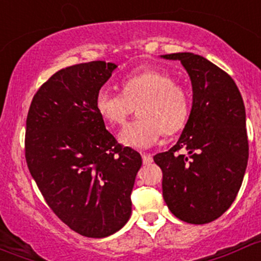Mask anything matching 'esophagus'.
I'll use <instances>...</instances> for the list:
<instances>
[{
    "instance_id": "34e87169",
    "label": "esophagus",
    "mask_w": 261,
    "mask_h": 261,
    "mask_svg": "<svg viewBox=\"0 0 261 261\" xmlns=\"http://www.w3.org/2000/svg\"><path fill=\"white\" fill-rule=\"evenodd\" d=\"M142 160H143L144 165H149V164H152V161H153V159H152V154H149V153H142Z\"/></svg>"
}]
</instances>
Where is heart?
<instances>
[{"mask_svg": "<svg viewBox=\"0 0 261 261\" xmlns=\"http://www.w3.org/2000/svg\"><path fill=\"white\" fill-rule=\"evenodd\" d=\"M138 107L139 119L125 125L119 141L133 148L153 146L162 133L172 134L187 123L190 100L187 90L161 69H144L123 79L122 94L101 87L95 96V109L109 125L124 124Z\"/></svg>", "mask_w": 261, "mask_h": 261, "instance_id": "heart-1", "label": "heart"}]
</instances>
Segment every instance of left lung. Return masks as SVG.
Returning a JSON list of instances; mask_svg holds the SVG:
<instances>
[{
	"instance_id": "1",
	"label": "left lung",
	"mask_w": 261,
	"mask_h": 261,
	"mask_svg": "<svg viewBox=\"0 0 261 261\" xmlns=\"http://www.w3.org/2000/svg\"><path fill=\"white\" fill-rule=\"evenodd\" d=\"M192 81L189 119L179 141L153 156L162 170V195L172 215L193 224L221 217L236 199L249 159L246 113L233 80L204 57L172 53ZM185 149L187 155L177 154Z\"/></svg>"
}]
</instances>
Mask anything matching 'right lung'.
Listing matches in <instances>:
<instances>
[{"label":"right lung","instance_id":"right-lung-1","mask_svg":"<svg viewBox=\"0 0 261 261\" xmlns=\"http://www.w3.org/2000/svg\"><path fill=\"white\" fill-rule=\"evenodd\" d=\"M117 64L104 61L56 72L33 97L27 119L29 171L54 213L77 233L102 239L132 213L142 157L117 143L95 109V96Z\"/></svg>","mask_w":261,"mask_h":261}]
</instances>
